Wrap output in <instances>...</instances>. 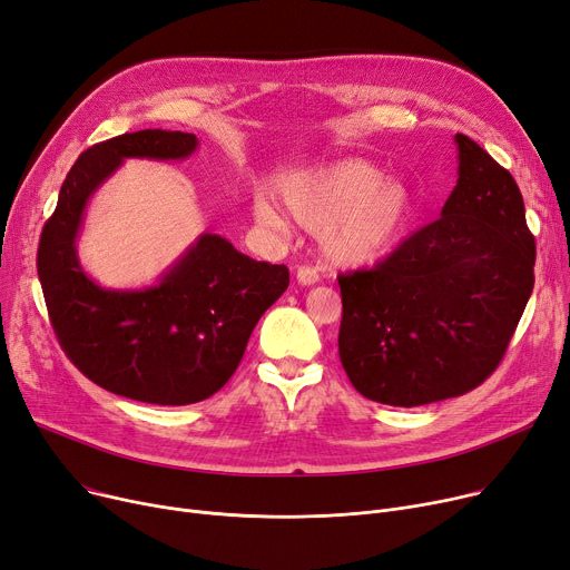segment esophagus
Listing matches in <instances>:
<instances>
[{
	"mask_svg": "<svg viewBox=\"0 0 570 570\" xmlns=\"http://www.w3.org/2000/svg\"><path fill=\"white\" fill-rule=\"evenodd\" d=\"M295 277H297V284H301V286H314L318 282V269L312 267V265H301V267H297Z\"/></svg>",
	"mask_w": 570,
	"mask_h": 570,
	"instance_id": "obj_1",
	"label": "esophagus"
}]
</instances>
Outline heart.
Wrapping results in <instances>:
<instances>
[{"label": "heart", "instance_id": "1", "mask_svg": "<svg viewBox=\"0 0 570 570\" xmlns=\"http://www.w3.org/2000/svg\"><path fill=\"white\" fill-rule=\"evenodd\" d=\"M279 196L288 215L321 233L323 256L340 267L374 265L391 254L413 217V191L404 179L381 175L363 159H342L286 177ZM258 224L284 230L286 219L265 198L254 200Z\"/></svg>", "mask_w": 570, "mask_h": 570}]
</instances>
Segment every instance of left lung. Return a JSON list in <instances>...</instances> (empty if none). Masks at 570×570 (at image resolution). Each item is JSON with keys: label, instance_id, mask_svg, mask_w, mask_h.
Listing matches in <instances>:
<instances>
[{"label": "left lung", "instance_id": "8db88e82", "mask_svg": "<svg viewBox=\"0 0 570 570\" xmlns=\"http://www.w3.org/2000/svg\"><path fill=\"white\" fill-rule=\"evenodd\" d=\"M441 217L372 269L340 275V361L391 406L460 397L501 363L533 291L535 239L520 187L464 134Z\"/></svg>", "mask_w": 570, "mask_h": 570}]
</instances>
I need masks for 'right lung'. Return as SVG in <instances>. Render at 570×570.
Returning <instances> with one entry per match:
<instances>
[{
	"label": "right lung",
	"mask_w": 570,
	"mask_h": 570,
	"mask_svg": "<svg viewBox=\"0 0 570 570\" xmlns=\"http://www.w3.org/2000/svg\"><path fill=\"white\" fill-rule=\"evenodd\" d=\"M194 134L145 129L87 147L46 222L37 269L52 331L69 361L106 391L185 406L215 395L243 361L263 312L288 286V267L239 254L205 233L157 286L108 291L76 256L82 209L125 159H185Z\"/></svg>",
	"instance_id": "1"
}]
</instances>
